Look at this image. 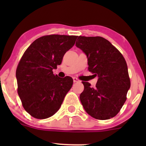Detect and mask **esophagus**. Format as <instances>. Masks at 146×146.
<instances>
[{"mask_svg":"<svg viewBox=\"0 0 146 146\" xmlns=\"http://www.w3.org/2000/svg\"><path fill=\"white\" fill-rule=\"evenodd\" d=\"M73 82H80V80H79L77 78H73Z\"/></svg>","mask_w":146,"mask_h":146,"instance_id":"1","label":"esophagus"}]
</instances>
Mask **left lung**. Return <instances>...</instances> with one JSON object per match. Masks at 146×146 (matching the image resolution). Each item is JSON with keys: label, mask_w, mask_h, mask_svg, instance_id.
I'll list each match as a JSON object with an SVG mask.
<instances>
[{"label": "left lung", "mask_w": 146, "mask_h": 146, "mask_svg": "<svg viewBox=\"0 0 146 146\" xmlns=\"http://www.w3.org/2000/svg\"><path fill=\"white\" fill-rule=\"evenodd\" d=\"M75 46L86 54L88 70L98 80L95 88L82 82L84 89L80 99L88 115L100 120L109 119L119 112L130 87L128 66L123 56L102 37L79 36Z\"/></svg>", "instance_id": "obj_1"}]
</instances>
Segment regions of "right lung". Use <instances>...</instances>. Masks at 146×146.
<instances>
[{
    "label": "right lung",
    "mask_w": 146,
    "mask_h": 146,
    "mask_svg": "<svg viewBox=\"0 0 146 146\" xmlns=\"http://www.w3.org/2000/svg\"><path fill=\"white\" fill-rule=\"evenodd\" d=\"M78 36L49 35L31 43L16 69L18 93L25 110L36 119H46L60 109L73 80L59 78L53 70L75 44Z\"/></svg>",
    "instance_id": "obj_1"
}]
</instances>
